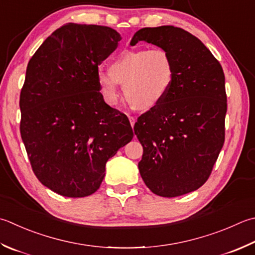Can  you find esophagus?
I'll return each instance as SVG.
<instances>
[{
	"instance_id": "34e87169",
	"label": "esophagus",
	"mask_w": 255,
	"mask_h": 255,
	"mask_svg": "<svg viewBox=\"0 0 255 255\" xmlns=\"http://www.w3.org/2000/svg\"><path fill=\"white\" fill-rule=\"evenodd\" d=\"M128 118H129V122H130L131 127L133 128V126H134V123H136V119H134V118H133V117H131V116H129Z\"/></svg>"
}]
</instances>
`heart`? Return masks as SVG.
<instances>
[{"label": "heart", "mask_w": 255, "mask_h": 255, "mask_svg": "<svg viewBox=\"0 0 255 255\" xmlns=\"http://www.w3.org/2000/svg\"><path fill=\"white\" fill-rule=\"evenodd\" d=\"M172 78L173 63L166 49H126L112 59L108 74H98V86L109 106H116L119 101V84L133 107L150 109L166 98Z\"/></svg>", "instance_id": "1"}]
</instances>
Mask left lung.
Listing matches in <instances>:
<instances>
[{"instance_id":"obj_1","label":"left lung","mask_w":255,"mask_h":255,"mask_svg":"<svg viewBox=\"0 0 255 255\" xmlns=\"http://www.w3.org/2000/svg\"><path fill=\"white\" fill-rule=\"evenodd\" d=\"M139 41L166 49L173 63L166 98L134 124L143 148L139 172L157 196H182L208 180L224 143V73L206 45L180 27H144L130 45Z\"/></svg>"}]
</instances>
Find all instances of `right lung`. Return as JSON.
Masks as SVG:
<instances>
[{
    "label": "right lung",
    "instance_id": "right-lung-1",
    "mask_svg": "<svg viewBox=\"0 0 255 255\" xmlns=\"http://www.w3.org/2000/svg\"><path fill=\"white\" fill-rule=\"evenodd\" d=\"M121 34L101 25L68 23L29 59L19 96L21 136L35 176L61 196L98 190L105 166L133 137L126 115L105 103L98 65Z\"/></svg>",
    "mask_w": 255,
    "mask_h": 255
}]
</instances>
